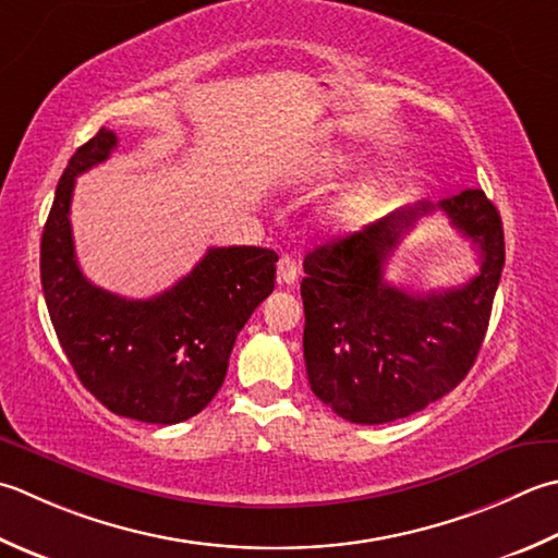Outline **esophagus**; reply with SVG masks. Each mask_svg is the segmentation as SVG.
I'll use <instances>...</instances> for the list:
<instances>
[{
    "label": "esophagus",
    "mask_w": 558,
    "mask_h": 558,
    "mask_svg": "<svg viewBox=\"0 0 558 558\" xmlns=\"http://www.w3.org/2000/svg\"><path fill=\"white\" fill-rule=\"evenodd\" d=\"M298 276H300L298 260H294L292 256H282L278 260V282H280V286H292V282L298 280Z\"/></svg>",
    "instance_id": "esophagus-1"
}]
</instances>
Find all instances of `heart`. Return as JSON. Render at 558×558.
<instances>
[{
    "mask_svg": "<svg viewBox=\"0 0 558 558\" xmlns=\"http://www.w3.org/2000/svg\"><path fill=\"white\" fill-rule=\"evenodd\" d=\"M355 155L345 147H331L324 149L314 161V169L324 173H338L348 171L355 163ZM381 203V181L379 179H365L351 189H345L341 195H336L331 201L329 210H326V222L329 227L338 229V232H345V229H353L363 225L369 215H373Z\"/></svg>",
    "mask_w": 558,
    "mask_h": 558,
    "instance_id": "obj_1",
    "label": "heart"
}]
</instances>
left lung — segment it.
<instances>
[{
    "mask_svg": "<svg viewBox=\"0 0 558 558\" xmlns=\"http://www.w3.org/2000/svg\"><path fill=\"white\" fill-rule=\"evenodd\" d=\"M440 209L480 251L460 289L409 293L384 266L421 216ZM506 264L504 222L482 189L401 207L304 258V363L312 391L338 416L377 425L442 399L472 369Z\"/></svg>",
    "mask_w": 558,
    "mask_h": 558,
    "instance_id": "1",
    "label": "left lung"
}]
</instances>
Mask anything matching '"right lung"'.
Wrapping results in <instances>:
<instances>
[{
	"label": "right lung",
	"instance_id": "add662e5",
	"mask_svg": "<svg viewBox=\"0 0 558 558\" xmlns=\"http://www.w3.org/2000/svg\"><path fill=\"white\" fill-rule=\"evenodd\" d=\"M118 145L101 128L62 171L40 239V282L52 329L92 395L118 416L171 425L201 413L222 387L236 333L276 286L278 254L260 246L207 248L177 286L149 300L96 288L76 264L74 179Z\"/></svg>",
	"mask_w": 558,
	"mask_h": 558
}]
</instances>
